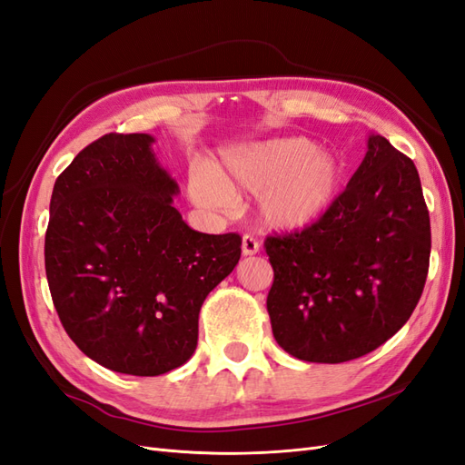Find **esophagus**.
<instances>
[{
  "instance_id": "esophagus-1",
  "label": "esophagus",
  "mask_w": 465,
  "mask_h": 465,
  "mask_svg": "<svg viewBox=\"0 0 465 465\" xmlns=\"http://www.w3.org/2000/svg\"><path fill=\"white\" fill-rule=\"evenodd\" d=\"M260 252V242L252 234L242 236V254L244 256H254Z\"/></svg>"
}]
</instances>
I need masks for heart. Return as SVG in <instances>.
<instances>
[{
	"instance_id": "obj_1",
	"label": "heart",
	"mask_w": 465,
	"mask_h": 465,
	"mask_svg": "<svg viewBox=\"0 0 465 465\" xmlns=\"http://www.w3.org/2000/svg\"><path fill=\"white\" fill-rule=\"evenodd\" d=\"M343 184V168L312 139L294 135L236 147L215 168L198 166L188 192L195 205L229 211L238 195H260V213L277 229H301L333 205Z\"/></svg>"
}]
</instances>
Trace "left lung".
Returning a JSON list of instances; mask_svg holds the SVG:
<instances>
[{
	"instance_id": "1",
	"label": "left lung",
	"mask_w": 465,
	"mask_h": 465,
	"mask_svg": "<svg viewBox=\"0 0 465 465\" xmlns=\"http://www.w3.org/2000/svg\"><path fill=\"white\" fill-rule=\"evenodd\" d=\"M275 341L308 362H345L386 343L410 320L430 258L419 173L386 137L311 227L265 238Z\"/></svg>"
}]
</instances>
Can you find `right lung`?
<instances>
[{
	"mask_svg": "<svg viewBox=\"0 0 465 465\" xmlns=\"http://www.w3.org/2000/svg\"><path fill=\"white\" fill-rule=\"evenodd\" d=\"M147 134H106L54 184L45 241L55 312L72 341L122 374L159 376L198 345L207 294L241 260L236 232L190 229Z\"/></svg>",
	"mask_w": 465,
	"mask_h": 465,
	"instance_id": "add662e5",
	"label": "right lung"
}]
</instances>
